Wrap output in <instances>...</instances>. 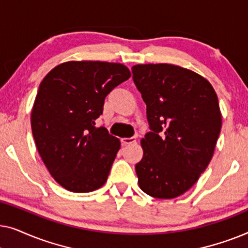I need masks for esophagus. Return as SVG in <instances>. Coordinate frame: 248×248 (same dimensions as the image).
Instances as JSON below:
<instances>
[{
    "label": "esophagus",
    "instance_id": "34e87169",
    "mask_svg": "<svg viewBox=\"0 0 248 248\" xmlns=\"http://www.w3.org/2000/svg\"><path fill=\"white\" fill-rule=\"evenodd\" d=\"M137 142V138L135 137H132V138H124L122 139V143L124 145H128V144H133Z\"/></svg>",
    "mask_w": 248,
    "mask_h": 248
}]
</instances>
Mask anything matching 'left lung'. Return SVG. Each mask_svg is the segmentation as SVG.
I'll return each mask as SVG.
<instances>
[{
	"label": "left lung",
	"mask_w": 248,
	"mask_h": 248,
	"mask_svg": "<svg viewBox=\"0 0 248 248\" xmlns=\"http://www.w3.org/2000/svg\"><path fill=\"white\" fill-rule=\"evenodd\" d=\"M132 73L150 127L135 165L139 186L152 198H177L211 161L221 130L218 97L208 80L172 64H138Z\"/></svg>",
	"instance_id": "obj_1"
}]
</instances>
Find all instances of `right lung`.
Returning <instances> with one entry per match:
<instances>
[{
    "label": "right lung",
    "mask_w": 248,
    "mask_h": 248,
    "mask_svg": "<svg viewBox=\"0 0 248 248\" xmlns=\"http://www.w3.org/2000/svg\"><path fill=\"white\" fill-rule=\"evenodd\" d=\"M130 77L120 63L71 61L54 67L40 83L32 135L49 174L67 191L93 192L106 183L121 142L94 125L107 94Z\"/></svg>",
    "instance_id": "1"
}]
</instances>
